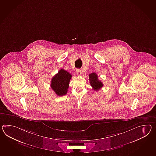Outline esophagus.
Returning a JSON list of instances; mask_svg holds the SVG:
<instances>
[{
  "label": "esophagus",
  "instance_id": "1",
  "mask_svg": "<svg viewBox=\"0 0 156 156\" xmlns=\"http://www.w3.org/2000/svg\"><path fill=\"white\" fill-rule=\"evenodd\" d=\"M76 75L78 76H81V75H82V72H81V70H80V69H76Z\"/></svg>",
  "mask_w": 156,
  "mask_h": 156
}]
</instances>
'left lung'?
Masks as SVG:
<instances>
[{
	"label": "left lung",
	"mask_w": 156,
	"mask_h": 156,
	"mask_svg": "<svg viewBox=\"0 0 156 156\" xmlns=\"http://www.w3.org/2000/svg\"><path fill=\"white\" fill-rule=\"evenodd\" d=\"M89 80L94 90L98 91L101 88L103 87V83L99 80L98 75L95 73L89 74Z\"/></svg>",
	"instance_id": "left-lung-1"
}]
</instances>
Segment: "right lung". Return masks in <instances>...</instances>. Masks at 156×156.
I'll return each instance as SVG.
<instances>
[{
    "mask_svg": "<svg viewBox=\"0 0 156 156\" xmlns=\"http://www.w3.org/2000/svg\"><path fill=\"white\" fill-rule=\"evenodd\" d=\"M72 77L71 74L61 69L51 80V87L58 96L66 95Z\"/></svg>",
    "mask_w": 156,
    "mask_h": 156,
    "instance_id": "obj_1",
    "label": "right lung"
}]
</instances>
